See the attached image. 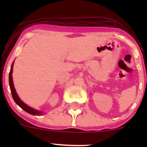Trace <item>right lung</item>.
<instances>
[{"label": "right lung", "mask_w": 147, "mask_h": 147, "mask_svg": "<svg viewBox=\"0 0 147 147\" xmlns=\"http://www.w3.org/2000/svg\"><path fill=\"white\" fill-rule=\"evenodd\" d=\"M14 61H13L12 64H11V69H10L9 75V87L10 90H11V95H12L13 99H14V102H16V104H17L18 106L21 108L23 110L26 111L28 113L33 115H41L43 114V112L41 111L36 110V109L31 108L30 106H28L26 104H25L23 101L20 99V97H18V94L16 93V91L15 90V88L14 86V83H13V79H12V72H13V65H14Z\"/></svg>", "instance_id": "1"}]
</instances>
